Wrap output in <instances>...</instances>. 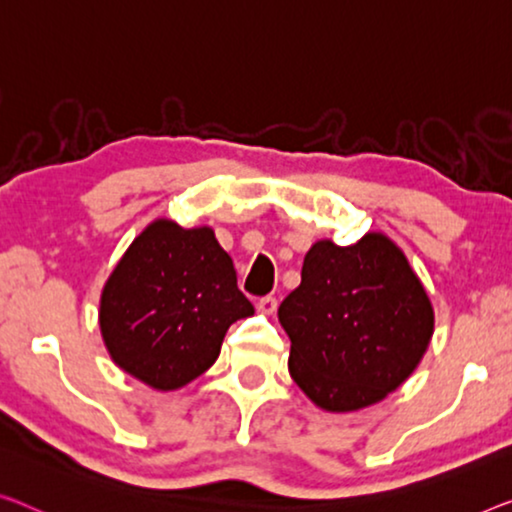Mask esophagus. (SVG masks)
I'll return each instance as SVG.
<instances>
[{
  "label": "esophagus",
  "mask_w": 512,
  "mask_h": 512,
  "mask_svg": "<svg viewBox=\"0 0 512 512\" xmlns=\"http://www.w3.org/2000/svg\"><path fill=\"white\" fill-rule=\"evenodd\" d=\"M276 308H278L276 296H264V299L257 301V310L262 312V315H273V312H276Z\"/></svg>",
  "instance_id": "1"
}]
</instances>
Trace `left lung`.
<instances>
[{"instance_id": "obj_1", "label": "left lung", "mask_w": 512, "mask_h": 512, "mask_svg": "<svg viewBox=\"0 0 512 512\" xmlns=\"http://www.w3.org/2000/svg\"><path fill=\"white\" fill-rule=\"evenodd\" d=\"M278 319L292 340L289 375L333 414L365 409L400 388L434 333L421 278L381 232L345 248L312 243L301 285L280 303Z\"/></svg>"}]
</instances>
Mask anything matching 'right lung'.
I'll return each mask as SVG.
<instances>
[{
	"label": "right lung",
	"mask_w": 512,
	"mask_h": 512,
	"mask_svg": "<svg viewBox=\"0 0 512 512\" xmlns=\"http://www.w3.org/2000/svg\"><path fill=\"white\" fill-rule=\"evenodd\" d=\"M253 312L211 227L156 218L105 280L98 324L112 361L167 393L204 375L227 329Z\"/></svg>",
	"instance_id": "obj_1"
}]
</instances>
